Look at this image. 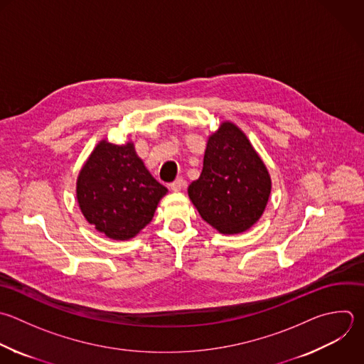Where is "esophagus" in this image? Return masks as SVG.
I'll list each match as a JSON object with an SVG mask.
<instances>
[{
	"label": "esophagus",
	"mask_w": 364,
	"mask_h": 364,
	"mask_svg": "<svg viewBox=\"0 0 364 364\" xmlns=\"http://www.w3.org/2000/svg\"><path fill=\"white\" fill-rule=\"evenodd\" d=\"M169 188L173 191V192H178L181 189L185 188V181L182 178H176L172 183H169Z\"/></svg>",
	"instance_id": "34e87169"
}]
</instances>
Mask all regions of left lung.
Masks as SVG:
<instances>
[{
	"mask_svg": "<svg viewBox=\"0 0 364 364\" xmlns=\"http://www.w3.org/2000/svg\"><path fill=\"white\" fill-rule=\"evenodd\" d=\"M269 172L246 135L223 122L208 139L203 169L188 193L205 222L223 235L247 230L269 200Z\"/></svg>",
	"mask_w": 364,
	"mask_h": 364,
	"instance_id": "left-lung-1",
	"label": "left lung"
}]
</instances>
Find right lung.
<instances>
[{"mask_svg":"<svg viewBox=\"0 0 364 364\" xmlns=\"http://www.w3.org/2000/svg\"><path fill=\"white\" fill-rule=\"evenodd\" d=\"M168 189L145 168L134 144L101 141L77 181V199L85 219L114 240H128L154 218Z\"/></svg>","mask_w":364,"mask_h":364,"instance_id":"1","label":"right lung"}]
</instances>
